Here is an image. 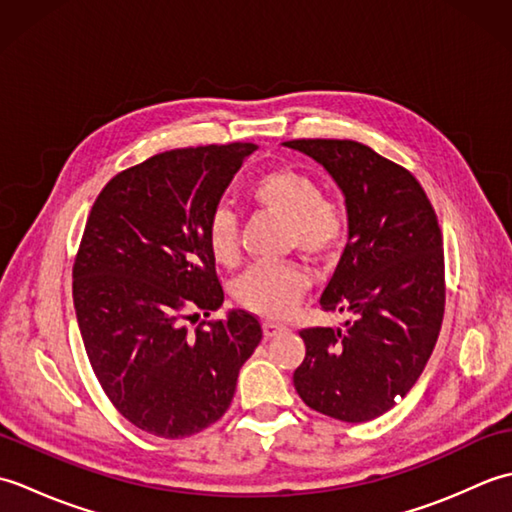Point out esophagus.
<instances>
[{
    "mask_svg": "<svg viewBox=\"0 0 512 512\" xmlns=\"http://www.w3.org/2000/svg\"><path fill=\"white\" fill-rule=\"evenodd\" d=\"M284 330H286L284 323H279V321H264V334L268 336V339H273V336L281 334Z\"/></svg>",
    "mask_w": 512,
    "mask_h": 512,
    "instance_id": "obj_1",
    "label": "esophagus"
}]
</instances>
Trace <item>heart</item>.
Here are the masks:
<instances>
[{
	"mask_svg": "<svg viewBox=\"0 0 512 512\" xmlns=\"http://www.w3.org/2000/svg\"><path fill=\"white\" fill-rule=\"evenodd\" d=\"M250 198L262 209L288 222V248L299 250L312 262H330L345 237L339 206L325 200L317 182L308 173L279 167L259 176L250 187ZM211 255L217 264L233 266L239 259L237 217L228 209H217L209 222ZM310 288L308 270L299 264H259L248 268L235 281L233 297L239 306L262 317H286Z\"/></svg>",
	"mask_w": 512,
	"mask_h": 512,
	"instance_id": "heart-1",
	"label": "heart"
}]
</instances>
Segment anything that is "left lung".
<instances>
[{
    "label": "left lung",
    "instance_id": "left-lung-1",
    "mask_svg": "<svg viewBox=\"0 0 512 512\" xmlns=\"http://www.w3.org/2000/svg\"><path fill=\"white\" fill-rule=\"evenodd\" d=\"M330 173L345 198L347 244L323 310L343 328L301 330L306 358L295 389L314 411L367 422L416 385L444 314V253L436 211L420 182L356 140H288Z\"/></svg>",
    "mask_w": 512,
    "mask_h": 512
}]
</instances>
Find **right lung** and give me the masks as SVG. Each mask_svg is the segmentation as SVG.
I'll return each mask as SVG.
<instances>
[{
  "instance_id": "obj_1",
  "label": "right lung",
  "mask_w": 512,
  "mask_h": 512,
  "mask_svg": "<svg viewBox=\"0 0 512 512\" xmlns=\"http://www.w3.org/2000/svg\"><path fill=\"white\" fill-rule=\"evenodd\" d=\"M253 143L171 149L118 173L96 198L72 270L81 339L103 391L151 436L178 440L224 416L262 325L224 303L209 222Z\"/></svg>"
}]
</instances>
